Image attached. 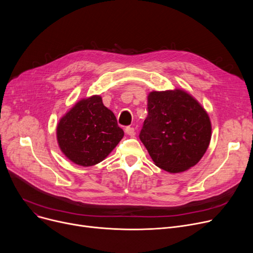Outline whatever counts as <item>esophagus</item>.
I'll use <instances>...</instances> for the list:
<instances>
[{
	"label": "esophagus",
	"instance_id": "esophagus-1",
	"mask_svg": "<svg viewBox=\"0 0 253 253\" xmlns=\"http://www.w3.org/2000/svg\"><path fill=\"white\" fill-rule=\"evenodd\" d=\"M125 132L130 136H134L135 135V130H134L133 127H126Z\"/></svg>",
	"mask_w": 253,
	"mask_h": 253
}]
</instances>
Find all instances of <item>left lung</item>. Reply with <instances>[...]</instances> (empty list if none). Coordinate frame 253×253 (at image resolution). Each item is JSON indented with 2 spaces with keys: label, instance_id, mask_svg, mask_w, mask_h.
<instances>
[{
  "label": "left lung",
  "instance_id": "obj_1",
  "mask_svg": "<svg viewBox=\"0 0 253 253\" xmlns=\"http://www.w3.org/2000/svg\"><path fill=\"white\" fill-rule=\"evenodd\" d=\"M210 137L207 113L187 92L150 93L148 117L139 138L158 167L177 173L195 166L205 154Z\"/></svg>",
  "mask_w": 253,
  "mask_h": 253
}]
</instances>
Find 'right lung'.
<instances>
[{
	"label": "right lung",
	"mask_w": 253,
	"mask_h": 253,
	"mask_svg": "<svg viewBox=\"0 0 253 253\" xmlns=\"http://www.w3.org/2000/svg\"><path fill=\"white\" fill-rule=\"evenodd\" d=\"M123 136L114 113L105 108L98 95L80 100L57 126L61 152L85 167L101 162Z\"/></svg>",
	"instance_id": "right-lung-1"
}]
</instances>
